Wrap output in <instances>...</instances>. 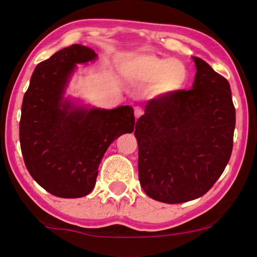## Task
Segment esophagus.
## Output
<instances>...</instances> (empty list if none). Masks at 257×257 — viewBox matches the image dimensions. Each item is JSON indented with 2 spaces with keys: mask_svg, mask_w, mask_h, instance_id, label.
Returning a JSON list of instances; mask_svg holds the SVG:
<instances>
[{
  "mask_svg": "<svg viewBox=\"0 0 257 257\" xmlns=\"http://www.w3.org/2000/svg\"><path fill=\"white\" fill-rule=\"evenodd\" d=\"M143 114H144V111H143L141 107H139V106L135 107V116H136V119H138L139 116H142Z\"/></svg>",
  "mask_w": 257,
  "mask_h": 257,
  "instance_id": "esophagus-1",
  "label": "esophagus"
}]
</instances>
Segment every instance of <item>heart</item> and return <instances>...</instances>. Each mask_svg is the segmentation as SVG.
<instances>
[{"label":"heart","mask_w":257,"mask_h":257,"mask_svg":"<svg viewBox=\"0 0 257 257\" xmlns=\"http://www.w3.org/2000/svg\"><path fill=\"white\" fill-rule=\"evenodd\" d=\"M123 71L135 82L153 84L150 89L153 97L179 92L188 81V71L184 63L173 58L154 54H142L130 59Z\"/></svg>","instance_id":"obj_1"}]
</instances>
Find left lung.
<instances>
[{
  "mask_svg": "<svg viewBox=\"0 0 257 257\" xmlns=\"http://www.w3.org/2000/svg\"><path fill=\"white\" fill-rule=\"evenodd\" d=\"M193 59V88L151 99L135 130L142 188L168 204L206 194L232 152L236 110L229 82L204 60Z\"/></svg>",
  "mask_w": 257,
  "mask_h": 257,
  "instance_id": "1",
  "label": "left lung"
}]
</instances>
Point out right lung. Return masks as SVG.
Returning <instances> with one entry per match:
<instances>
[{
	"mask_svg": "<svg viewBox=\"0 0 257 257\" xmlns=\"http://www.w3.org/2000/svg\"><path fill=\"white\" fill-rule=\"evenodd\" d=\"M96 56L90 47L79 44L60 50L37 64L25 93L19 138L26 168L54 196L88 195L107 147L122 134L134 132L132 106L86 108L63 98L76 63Z\"/></svg>",
	"mask_w": 257,
	"mask_h": 257,
	"instance_id": "right-lung-1",
	"label": "right lung"
}]
</instances>
